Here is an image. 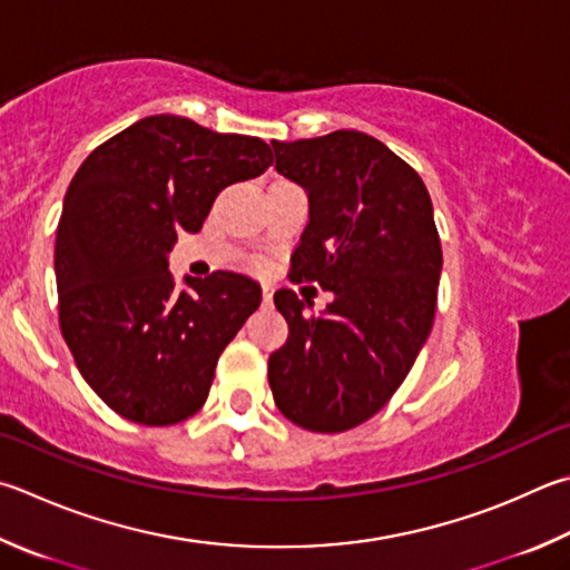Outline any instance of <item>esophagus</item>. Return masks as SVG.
Returning <instances> with one entry per match:
<instances>
[{"instance_id": "34e87169", "label": "esophagus", "mask_w": 570, "mask_h": 570, "mask_svg": "<svg viewBox=\"0 0 570 570\" xmlns=\"http://www.w3.org/2000/svg\"><path fill=\"white\" fill-rule=\"evenodd\" d=\"M262 296H264V304H272V296H274V292H272V286H268V284H264V288H262Z\"/></svg>"}]
</instances>
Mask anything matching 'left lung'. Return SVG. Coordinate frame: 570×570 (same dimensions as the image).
<instances>
[{"label": "left lung", "mask_w": 570, "mask_h": 570, "mask_svg": "<svg viewBox=\"0 0 570 570\" xmlns=\"http://www.w3.org/2000/svg\"><path fill=\"white\" fill-rule=\"evenodd\" d=\"M276 171L308 196L292 278L334 294L308 316L292 288L274 304L288 324L268 356V386L306 431H348L386 406L431 334L441 242L426 184L364 131L272 141Z\"/></svg>", "instance_id": "8db88e82"}]
</instances>
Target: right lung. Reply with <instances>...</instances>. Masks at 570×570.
Returning <instances> with one entry per match:
<instances>
[{
    "instance_id": "obj_1",
    "label": "right lung",
    "mask_w": 570,
    "mask_h": 570,
    "mask_svg": "<svg viewBox=\"0 0 570 570\" xmlns=\"http://www.w3.org/2000/svg\"><path fill=\"white\" fill-rule=\"evenodd\" d=\"M272 164L258 137L154 114L77 169L57 226L59 326L79 374L119 416L171 426L204 406L262 286L214 272L177 288L169 252L181 229H202L216 194Z\"/></svg>"
}]
</instances>
